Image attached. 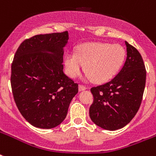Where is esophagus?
<instances>
[{
  "instance_id": "34e87169",
  "label": "esophagus",
  "mask_w": 156,
  "mask_h": 156,
  "mask_svg": "<svg viewBox=\"0 0 156 156\" xmlns=\"http://www.w3.org/2000/svg\"><path fill=\"white\" fill-rule=\"evenodd\" d=\"M78 89H79V90H80V91H82V90H86V89H87V87H86L84 85H79V87H78Z\"/></svg>"
}]
</instances>
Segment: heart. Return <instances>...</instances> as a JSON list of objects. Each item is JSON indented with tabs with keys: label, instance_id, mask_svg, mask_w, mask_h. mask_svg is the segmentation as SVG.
Returning <instances> with one entry per match:
<instances>
[{
	"label": "heart",
	"instance_id": "obj_1",
	"mask_svg": "<svg viewBox=\"0 0 156 156\" xmlns=\"http://www.w3.org/2000/svg\"><path fill=\"white\" fill-rule=\"evenodd\" d=\"M126 52L120 44L107 43H87L79 45L76 52L65 56L67 75L75 78L84 65L86 76L95 83H102L112 78L123 64Z\"/></svg>",
	"mask_w": 156,
	"mask_h": 156
}]
</instances>
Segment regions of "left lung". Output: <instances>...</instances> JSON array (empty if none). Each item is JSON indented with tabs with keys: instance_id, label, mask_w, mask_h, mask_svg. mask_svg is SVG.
Instances as JSON below:
<instances>
[{
	"instance_id": "obj_1",
	"label": "left lung",
	"mask_w": 156,
	"mask_h": 156,
	"mask_svg": "<svg viewBox=\"0 0 156 156\" xmlns=\"http://www.w3.org/2000/svg\"><path fill=\"white\" fill-rule=\"evenodd\" d=\"M127 57L121 71L111 81L90 88L94 100L89 113L91 121L107 130L123 128L140 108L147 70L143 57L128 42Z\"/></svg>"
}]
</instances>
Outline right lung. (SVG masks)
Wrapping results in <instances>:
<instances>
[{
  "label": "right lung",
  "mask_w": 156,
  "mask_h": 156,
  "mask_svg": "<svg viewBox=\"0 0 156 156\" xmlns=\"http://www.w3.org/2000/svg\"><path fill=\"white\" fill-rule=\"evenodd\" d=\"M68 31L37 35L17 49L10 83L18 110L35 127L52 129L65 120L78 84L63 72Z\"/></svg>",
  "instance_id": "1"
}]
</instances>
